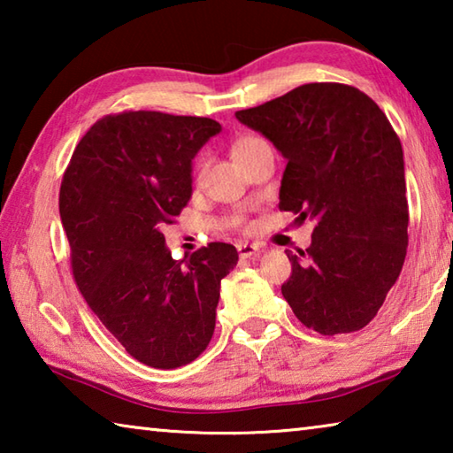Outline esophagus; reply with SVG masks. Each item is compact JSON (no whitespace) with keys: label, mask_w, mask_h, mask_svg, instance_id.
<instances>
[{"label":"esophagus","mask_w":453,"mask_h":453,"mask_svg":"<svg viewBox=\"0 0 453 453\" xmlns=\"http://www.w3.org/2000/svg\"><path fill=\"white\" fill-rule=\"evenodd\" d=\"M237 251H240V257L248 259L259 254V245L257 243H248V242H240L237 243Z\"/></svg>","instance_id":"1"}]
</instances>
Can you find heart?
I'll return each instance as SVG.
<instances>
[{
	"mask_svg": "<svg viewBox=\"0 0 453 453\" xmlns=\"http://www.w3.org/2000/svg\"><path fill=\"white\" fill-rule=\"evenodd\" d=\"M265 143L262 137H256V135H243L240 137V140L234 142V148H232V156L234 159H240L242 156H245V153H250L251 150L259 148V145ZM203 170V162L197 164V173H202Z\"/></svg>",
	"mask_w": 453,
	"mask_h": 453,
	"instance_id": "obj_1",
	"label": "heart"
}]
</instances>
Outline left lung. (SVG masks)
Returning a JSON list of instances; mask_svg holds the SVG:
<instances>
[{"label": "left lung", "instance_id": "obj_1", "mask_svg": "<svg viewBox=\"0 0 453 453\" xmlns=\"http://www.w3.org/2000/svg\"><path fill=\"white\" fill-rule=\"evenodd\" d=\"M235 118L286 157L280 210L313 219L310 248L286 251L289 308L324 335L365 327L408 250L403 151L386 113L351 86L305 83Z\"/></svg>", "mask_w": 453, "mask_h": 453}]
</instances>
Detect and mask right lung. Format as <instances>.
Wrapping results in <instances>:
<instances>
[{
	"label": "right lung",
	"mask_w": 453,
	"mask_h": 453,
	"mask_svg": "<svg viewBox=\"0 0 453 453\" xmlns=\"http://www.w3.org/2000/svg\"><path fill=\"white\" fill-rule=\"evenodd\" d=\"M219 132L210 118L105 116L81 137L61 181L75 283L127 354L157 370L208 348L221 280L240 257L216 242L178 262L162 234L189 202L194 157Z\"/></svg>",
	"instance_id": "right-lung-1"
}]
</instances>
